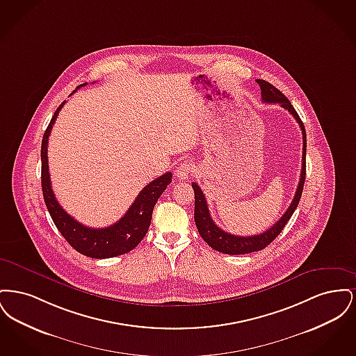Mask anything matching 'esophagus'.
<instances>
[{"label": "esophagus", "instance_id": "esophagus-1", "mask_svg": "<svg viewBox=\"0 0 356 356\" xmlns=\"http://www.w3.org/2000/svg\"><path fill=\"white\" fill-rule=\"evenodd\" d=\"M192 172H193V165L188 161H181L180 165L177 167V170H176V176L180 180H186Z\"/></svg>", "mask_w": 356, "mask_h": 356}]
</instances>
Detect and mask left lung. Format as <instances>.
Instances as JSON below:
<instances>
[{"instance_id":"8db88e82","label":"left lung","mask_w":356,"mask_h":356,"mask_svg":"<svg viewBox=\"0 0 356 356\" xmlns=\"http://www.w3.org/2000/svg\"><path fill=\"white\" fill-rule=\"evenodd\" d=\"M256 83L261 89V100L263 102H270V104H280L284 109L295 118L298 121L302 135H303V157H302V172H300V181L298 184V189L295 192V196L292 202L289 204L287 211L284 215L276 221L271 228H268L266 232L260 235H254V236H236L232 234H228L219 228L215 221L212 220L208 209V204L205 200L203 191L196 183H192V188L195 192V222L197 227V231L200 236L203 237L204 241L213 250L228 254H244L261 251L266 248L268 244L277 237V235L282 232V229L286 227L288 220L293 215L298 204L300 202L303 186H305V148H307V136H305V129L302 120L299 118L298 112L292 106L287 97L273 85L267 83L266 80H256Z\"/></svg>"}]
</instances>
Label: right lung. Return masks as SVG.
Here are the masks:
<instances>
[{
	"instance_id": "add662e5",
	"label": "right lung",
	"mask_w": 356,
	"mask_h": 356,
	"mask_svg": "<svg viewBox=\"0 0 356 356\" xmlns=\"http://www.w3.org/2000/svg\"><path fill=\"white\" fill-rule=\"evenodd\" d=\"M76 90H73V93ZM64 104L65 102H61V105L56 109L41 144V186L51 220L69 244L81 254L93 259H108L127 254L132 251L143 240V237L147 235L152 220L153 208L161 193L172 183V173L167 172L143 188L127 213L113 225L105 228H90L74 220L58 204L53 193L48 167V140L53 124Z\"/></svg>"
}]
</instances>
